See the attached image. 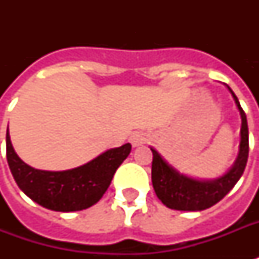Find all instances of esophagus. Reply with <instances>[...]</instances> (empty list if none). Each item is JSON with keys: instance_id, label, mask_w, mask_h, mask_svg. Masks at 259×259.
<instances>
[{"instance_id": "1", "label": "esophagus", "mask_w": 259, "mask_h": 259, "mask_svg": "<svg viewBox=\"0 0 259 259\" xmlns=\"http://www.w3.org/2000/svg\"><path fill=\"white\" fill-rule=\"evenodd\" d=\"M129 140L133 146H140L146 141V136L142 133V132H134V133L130 136Z\"/></svg>"}]
</instances>
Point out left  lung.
<instances>
[{
	"label": "left lung",
	"instance_id": "left-lung-1",
	"mask_svg": "<svg viewBox=\"0 0 259 259\" xmlns=\"http://www.w3.org/2000/svg\"><path fill=\"white\" fill-rule=\"evenodd\" d=\"M227 86V84H226ZM233 95L242 118L239 153L231 169L213 180H196L177 172L161 157L157 150L150 148L153 153L152 161V184L157 197L168 208L179 211H203L221 201L234 188L243 175L249 157V127L243 109L237 95L227 86Z\"/></svg>",
	"mask_w": 259,
	"mask_h": 259
}]
</instances>
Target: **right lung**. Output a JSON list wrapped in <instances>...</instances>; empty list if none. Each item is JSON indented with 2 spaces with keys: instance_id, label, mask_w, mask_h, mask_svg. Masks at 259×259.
I'll return each instance as SVG.
<instances>
[{
  "instance_id": "obj_1",
  "label": "right lung",
  "mask_w": 259,
  "mask_h": 259,
  "mask_svg": "<svg viewBox=\"0 0 259 259\" xmlns=\"http://www.w3.org/2000/svg\"><path fill=\"white\" fill-rule=\"evenodd\" d=\"M130 150L132 145L125 144L74 169L40 170L18 157L10 142L9 129L6 132V158L20 189L37 204L60 212L82 211L101 200Z\"/></svg>"
}]
</instances>
